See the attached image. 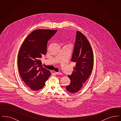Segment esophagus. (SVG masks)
<instances>
[{
  "label": "esophagus",
  "mask_w": 121,
  "mask_h": 121,
  "mask_svg": "<svg viewBox=\"0 0 121 121\" xmlns=\"http://www.w3.org/2000/svg\"><path fill=\"white\" fill-rule=\"evenodd\" d=\"M55 73L56 75H62V73H60V72H55Z\"/></svg>",
  "instance_id": "34e87169"
}]
</instances>
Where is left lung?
<instances>
[{"mask_svg":"<svg viewBox=\"0 0 121 121\" xmlns=\"http://www.w3.org/2000/svg\"><path fill=\"white\" fill-rule=\"evenodd\" d=\"M76 63L71 75L68 77L71 83L66 90L74 93L79 91L92 71L93 55L92 47L86 37L80 31H77L75 47L71 59Z\"/></svg>","mask_w":121,"mask_h":121,"instance_id":"1","label":"left lung"}]
</instances>
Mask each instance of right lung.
<instances>
[{"instance_id": "add662e5", "label": "right lung", "mask_w": 121, "mask_h": 121, "mask_svg": "<svg viewBox=\"0 0 121 121\" xmlns=\"http://www.w3.org/2000/svg\"><path fill=\"white\" fill-rule=\"evenodd\" d=\"M57 30L39 29L33 31L21 46L17 57L18 68L25 83L34 91L42 89L51 75L42 67L40 60L47 52L48 41Z\"/></svg>"}]
</instances>
